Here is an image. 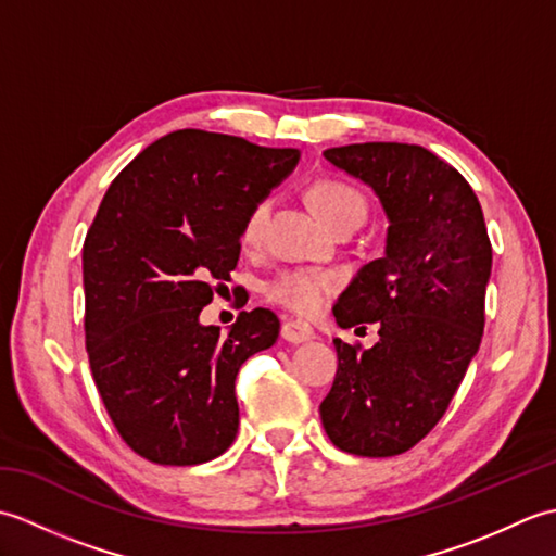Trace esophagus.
I'll return each mask as SVG.
<instances>
[{"label": "esophagus", "mask_w": 556, "mask_h": 556, "mask_svg": "<svg viewBox=\"0 0 556 556\" xmlns=\"http://www.w3.org/2000/svg\"><path fill=\"white\" fill-rule=\"evenodd\" d=\"M281 339L289 341V344H303V341L315 339V332L311 325L299 323V320H289L281 325Z\"/></svg>", "instance_id": "1"}]
</instances>
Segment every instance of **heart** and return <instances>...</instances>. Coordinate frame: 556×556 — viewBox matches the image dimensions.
<instances>
[{
  "instance_id": "obj_1",
  "label": "heart",
  "mask_w": 556,
  "mask_h": 556,
  "mask_svg": "<svg viewBox=\"0 0 556 556\" xmlns=\"http://www.w3.org/2000/svg\"><path fill=\"white\" fill-rule=\"evenodd\" d=\"M311 203L329 227H344L349 222H363L368 203L363 193L344 181L320 179L311 186ZM269 217V200H260L248 212L241 227V241L245 245H255L263 239L265 224ZM337 289V277L329 271L317 269H289L281 271L267 285L265 293L271 303L285 305V308L299 315H313L320 311L329 293Z\"/></svg>"
}]
</instances>
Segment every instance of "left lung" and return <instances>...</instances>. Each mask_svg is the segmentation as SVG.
I'll use <instances>...</instances> for the list:
<instances>
[{
	"label": "left lung",
	"instance_id": "obj_1",
	"mask_svg": "<svg viewBox=\"0 0 556 556\" xmlns=\"http://www.w3.org/2000/svg\"><path fill=\"white\" fill-rule=\"evenodd\" d=\"M327 162L372 188L387 215L384 255L334 305L339 327L380 323L372 349L334 339L339 368L320 404L325 432L356 456L404 454L444 416L480 349L492 245L473 188L408 143L329 148Z\"/></svg>",
	"mask_w": 556,
	"mask_h": 556
}]
</instances>
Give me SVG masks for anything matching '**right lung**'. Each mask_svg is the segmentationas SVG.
I'll list each match as a JSON object with an SVG mask.
<instances>
[{"mask_svg":"<svg viewBox=\"0 0 556 556\" xmlns=\"http://www.w3.org/2000/svg\"><path fill=\"white\" fill-rule=\"evenodd\" d=\"M299 160L296 148L184 128L102 198L83 245L86 349L114 428L152 464H205L233 442L236 375L275 344L279 320L255 308L222 337L200 311L239 263L245 215Z\"/></svg>","mask_w":556,"mask_h":556,"instance_id":"right-lung-1","label":"right lung"}]
</instances>
